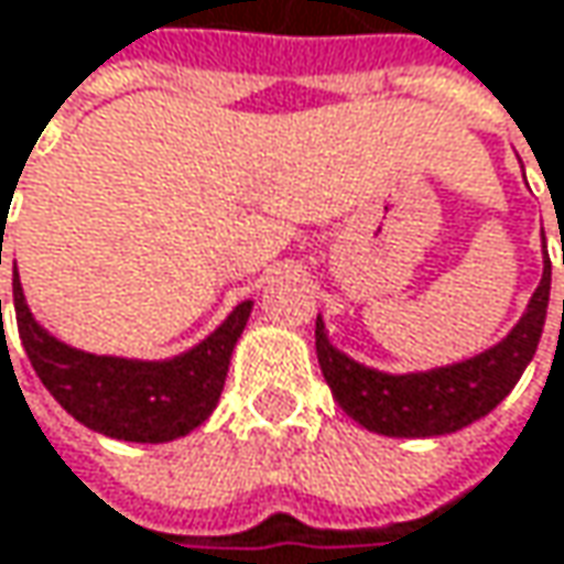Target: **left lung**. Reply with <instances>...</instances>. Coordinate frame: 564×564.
<instances>
[{
  "label": "left lung",
  "mask_w": 564,
  "mask_h": 564,
  "mask_svg": "<svg viewBox=\"0 0 564 564\" xmlns=\"http://www.w3.org/2000/svg\"><path fill=\"white\" fill-rule=\"evenodd\" d=\"M552 264L543 236V278L524 315L489 350L416 372H381L330 344L325 318H315V354L330 394L347 416L391 438H432L482 420L502 404L536 354L550 308Z\"/></svg>",
  "instance_id": "1"
}]
</instances>
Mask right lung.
<instances>
[{
	"label": "right lung",
	"instance_id": "1",
	"mask_svg": "<svg viewBox=\"0 0 564 564\" xmlns=\"http://www.w3.org/2000/svg\"><path fill=\"white\" fill-rule=\"evenodd\" d=\"M12 293L24 354L46 391L87 429L141 445L183 438L214 413L236 340L242 337L256 306L252 300H242L205 340L185 354L170 359H129L87 354L50 334L24 300L18 268L12 274Z\"/></svg>",
	"mask_w": 564,
	"mask_h": 564
}]
</instances>
